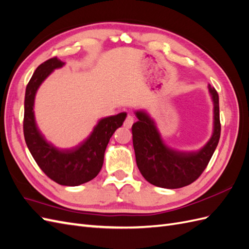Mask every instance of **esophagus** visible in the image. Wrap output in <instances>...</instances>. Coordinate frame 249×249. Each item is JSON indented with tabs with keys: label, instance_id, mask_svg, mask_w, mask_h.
Returning <instances> with one entry per match:
<instances>
[{
	"label": "esophagus",
	"instance_id": "1",
	"mask_svg": "<svg viewBox=\"0 0 249 249\" xmlns=\"http://www.w3.org/2000/svg\"><path fill=\"white\" fill-rule=\"evenodd\" d=\"M133 124H134V118H133V116L127 115L126 118H125V120H124V125L125 127H127V129H130V127L133 125Z\"/></svg>",
	"mask_w": 249,
	"mask_h": 249
}]
</instances>
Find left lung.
<instances>
[{
  "mask_svg": "<svg viewBox=\"0 0 249 249\" xmlns=\"http://www.w3.org/2000/svg\"><path fill=\"white\" fill-rule=\"evenodd\" d=\"M213 102V133L198 150L175 149L165 144L155 120L145 110L135 111L138 122L132 126L133 145L139 171L148 183L166 189L190 185L206 169L220 138L219 96L209 84Z\"/></svg>",
  "mask_w": 249,
  "mask_h": 249,
  "instance_id": "obj_1",
  "label": "left lung"
}]
</instances>
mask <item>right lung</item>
Returning <instances> with one entry per match:
<instances>
[{
  "label": "right lung",
  "mask_w": 249,
  "mask_h": 249,
  "mask_svg": "<svg viewBox=\"0 0 249 249\" xmlns=\"http://www.w3.org/2000/svg\"><path fill=\"white\" fill-rule=\"evenodd\" d=\"M64 64L57 57L51 58L37 67L29 81L25 94L24 135L35 162L51 179L63 186H79L99 175L109 140L123 125L126 113L100 119L89 136L74 147L58 148L48 142L35 120V96L42 82Z\"/></svg>",
  "instance_id": "obj_1"
}]
</instances>
